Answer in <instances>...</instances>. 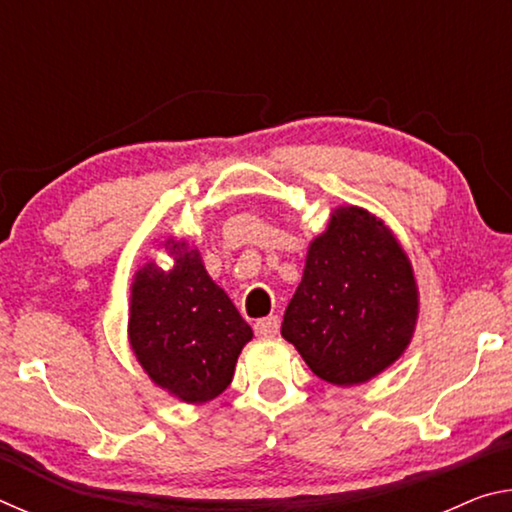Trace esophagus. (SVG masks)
<instances>
[{"label": "esophagus", "instance_id": "34e87169", "mask_svg": "<svg viewBox=\"0 0 512 512\" xmlns=\"http://www.w3.org/2000/svg\"><path fill=\"white\" fill-rule=\"evenodd\" d=\"M277 329H280V318H277V316L259 318L255 323V334L259 336V339H268V336H275Z\"/></svg>", "mask_w": 512, "mask_h": 512}]
</instances>
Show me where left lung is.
I'll return each mask as SVG.
<instances>
[{
	"mask_svg": "<svg viewBox=\"0 0 512 512\" xmlns=\"http://www.w3.org/2000/svg\"><path fill=\"white\" fill-rule=\"evenodd\" d=\"M418 314V282L395 232L363 207L341 205L311 239L282 336L316 377L359 386L402 357Z\"/></svg>",
	"mask_w": 512,
	"mask_h": 512,
	"instance_id": "1",
	"label": "left lung"
}]
</instances>
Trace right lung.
Masks as SVG:
<instances>
[{
  "mask_svg": "<svg viewBox=\"0 0 512 512\" xmlns=\"http://www.w3.org/2000/svg\"><path fill=\"white\" fill-rule=\"evenodd\" d=\"M173 266L137 268L128 305V343L155 386L185 404H203L230 386L253 329L205 271L198 248L164 239Z\"/></svg>",
  "mask_w": 512,
  "mask_h": 512,
  "instance_id": "add662e5",
  "label": "right lung"
}]
</instances>
